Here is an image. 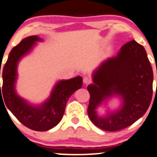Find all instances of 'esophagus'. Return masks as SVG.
<instances>
[{
  "mask_svg": "<svg viewBox=\"0 0 157 157\" xmlns=\"http://www.w3.org/2000/svg\"><path fill=\"white\" fill-rule=\"evenodd\" d=\"M83 82H84V84H85V85H88V84H90V82H91V79H90V78H88V77L85 76V77H84V78H83Z\"/></svg>",
  "mask_w": 157,
  "mask_h": 157,
  "instance_id": "34e87169",
  "label": "esophagus"
}]
</instances>
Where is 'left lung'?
<instances>
[{
	"label": "left lung",
	"mask_w": 157,
	"mask_h": 157,
	"mask_svg": "<svg viewBox=\"0 0 157 157\" xmlns=\"http://www.w3.org/2000/svg\"><path fill=\"white\" fill-rule=\"evenodd\" d=\"M88 86L90 101L88 114L97 127L108 132L121 130L138 120L147 110L153 95V69L146 51L135 40L120 48L92 75ZM113 96L121 98V106L106 116L98 115V106Z\"/></svg>",
	"instance_id": "left-lung-1"
}]
</instances>
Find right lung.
I'll use <instances>...</instances> for the list:
<instances>
[{
  "instance_id": "right-lung-1",
  "label": "right lung",
  "mask_w": 157,
  "mask_h": 157,
  "mask_svg": "<svg viewBox=\"0 0 157 157\" xmlns=\"http://www.w3.org/2000/svg\"><path fill=\"white\" fill-rule=\"evenodd\" d=\"M42 41L37 35H32L24 38L11 50L3 69L2 94L1 90L4 103L10 111L25 126L38 132L50 130L60 122L69 98L82 86L81 76L58 81L49 98L40 105L31 104L17 94L16 82L19 62L32 51L37 42Z\"/></svg>"
}]
</instances>
